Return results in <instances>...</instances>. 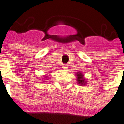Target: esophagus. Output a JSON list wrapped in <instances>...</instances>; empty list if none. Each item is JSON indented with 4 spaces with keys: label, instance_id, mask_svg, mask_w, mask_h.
<instances>
[{
    "label": "esophagus",
    "instance_id": "34e87169",
    "mask_svg": "<svg viewBox=\"0 0 124 124\" xmlns=\"http://www.w3.org/2000/svg\"><path fill=\"white\" fill-rule=\"evenodd\" d=\"M68 68V65H67V64H64V65L62 66V68L64 69V70H67Z\"/></svg>",
    "mask_w": 124,
    "mask_h": 124
}]
</instances>
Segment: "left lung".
Listing matches in <instances>:
<instances>
[{
    "mask_svg": "<svg viewBox=\"0 0 124 124\" xmlns=\"http://www.w3.org/2000/svg\"><path fill=\"white\" fill-rule=\"evenodd\" d=\"M75 75L77 76L76 79H77V83L79 84V86H85L86 83H87V79H85L84 77V75L83 74V73L81 71H78L75 73Z\"/></svg>",
    "mask_w": 124,
    "mask_h": 124,
    "instance_id": "obj_1",
    "label": "left lung"
}]
</instances>
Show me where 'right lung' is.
I'll use <instances>...</instances> for the list:
<instances>
[{"instance_id": "right-lung-1", "label": "right lung", "mask_w": 124, "mask_h": 124, "mask_svg": "<svg viewBox=\"0 0 124 124\" xmlns=\"http://www.w3.org/2000/svg\"><path fill=\"white\" fill-rule=\"evenodd\" d=\"M45 77H46V79H49V77H48V76H47V75H45Z\"/></svg>"}]
</instances>
